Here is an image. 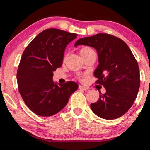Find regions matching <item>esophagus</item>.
Returning <instances> with one entry per match:
<instances>
[{
	"label": "esophagus",
	"mask_w": 150,
	"mask_h": 150,
	"mask_svg": "<svg viewBox=\"0 0 150 150\" xmlns=\"http://www.w3.org/2000/svg\"><path fill=\"white\" fill-rule=\"evenodd\" d=\"M78 88H79L80 90H88L89 89L88 87H86V86H80V85L78 86Z\"/></svg>",
	"instance_id": "34e87169"
}]
</instances>
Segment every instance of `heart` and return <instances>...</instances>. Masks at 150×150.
I'll use <instances>...</instances> for the list:
<instances>
[{"label": "heart", "instance_id": "1", "mask_svg": "<svg viewBox=\"0 0 150 150\" xmlns=\"http://www.w3.org/2000/svg\"><path fill=\"white\" fill-rule=\"evenodd\" d=\"M93 51V50L91 49V48H90V47H83V48H82V49H80V53L81 54V56H82L83 58V57H85L86 56H87L88 54H90V52L91 51ZM78 78L79 80H83V76H78Z\"/></svg>", "mask_w": 150, "mask_h": 150}]
</instances>
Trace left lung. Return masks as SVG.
Segmentation results:
<instances>
[{
	"label": "left lung",
	"instance_id": "8db88e82",
	"mask_svg": "<svg viewBox=\"0 0 150 150\" xmlns=\"http://www.w3.org/2000/svg\"><path fill=\"white\" fill-rule=\"evenodd\" d=\"M96 49L99 64L94 71L97 83L106 93L100 92L98 101L90 105L97 116L112 120L122 117L134 103L140 84V70L132 51L124 41L107 33H98L76 42Z\"/></svg>",
	"mask_w": 150,
	"mask_h": 150
}]
</instances>
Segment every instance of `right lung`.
<instances>
[{"label": "right lung", "instance_id": "add662e5", "mask_svg": "<svg viewBox=\"0 0 150 150\" xmlns=\"http://www.w3.org/2000/svg\"><path fill=\"white\" fill-rule=\"evenodd\" d=\"M77 34L59 29L39 33L23 51L17 71L18 90L26 105L42 117L52 116L67 105L78 85L54 83L53 72L62 66L64 50Z\"/></svg>", "mask_w": 150, "mask_h": 150}]
</instances>
